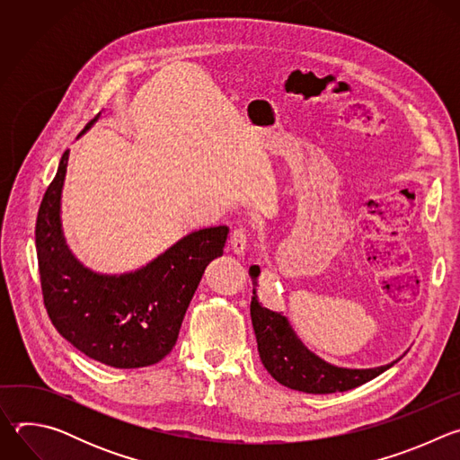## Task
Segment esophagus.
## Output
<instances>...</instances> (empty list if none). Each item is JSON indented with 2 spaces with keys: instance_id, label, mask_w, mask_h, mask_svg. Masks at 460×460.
<instances>
[{
  "instance_id": "34e87169",
  "label": "esophagus",
  "mask_w": 460,
  "mask_h": 460,
  "mask_svg": "<svg viewBox=\"0 0 460 460\" xmlns=\"http://www.w3.org/2000/svg\"><path fill=\"white\" fill-rule=\"evenodd\" d=\"M229 245H231V251H233L234 254L242 256V254L245 252V249H247V234H245V231L240 229V227L234 229L233 234H231Z\"/></svg>"
}]
</instances>
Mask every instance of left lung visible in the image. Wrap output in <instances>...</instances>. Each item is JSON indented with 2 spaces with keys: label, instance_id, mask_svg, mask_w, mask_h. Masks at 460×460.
Instances as JSON below:
<instances>
[{
  "label": "left lung",
  "instance_id": "left-lung-1",
  "mask_svg": "<svg viewBox=\"0 0 460 460\" xmlns=\"http://www.w3.org/2000/svg\"><path fill=\"white\" fill-rule=\"evenodd\" d=\"M249 275L252 279L251 320L258 355L270 375L282 385L313 393V395H327V393L348 391L362 385L401 360L397 358L391 364L369 369H348L327 364L302 344L282 313L261 307L254 289L258 286L256 279L260 275V268L251 266Z\"/></svg>",
  "mask_w": 460,
  "mask_h": 460
}]
</instances>
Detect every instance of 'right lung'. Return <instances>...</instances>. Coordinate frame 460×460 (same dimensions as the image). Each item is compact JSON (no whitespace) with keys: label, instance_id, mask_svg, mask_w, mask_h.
I'll return each mask as SVG.
<instances>
[{"label":"right lung","instance_id":"obj_1","mask_svg":"<svg viewBox=\"0 0 460 460\" xmlns=\"http://www.w3.org/2000/svg\"><path fill=\"white\" fill-rule=\"evenodd\" d=\"M67 162L69 151H65L36 220V252L49 318L58 333L89 358L119 369L153 366L174 348L206 268L224 254L229 227L194 231L137 271L94 273L71 252L61 229Z\"/></svg>","mask_w":460,"mask_h":460}]
</instances>
